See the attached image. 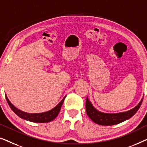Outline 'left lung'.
I'll return each instance as SVG.
<instances>
[{
    "instance_id": "8db88e82",
    "label": "left lung",
    "mask_w": 147,
    "mask_h": 147,
    "mask_svg": "<svg viewBox=\"0 0 147 147\" xmlns=\"http://www.w3.org/2000/svg\"><path fill=\"white\" fill-rule=\"evenodd\" d=\"M142 100H143V98H142L141 101L139 102V104L136 107L132 108V110H128V111L120 112V113L108 114L98 111L92 106V103L88 100L87 98L86 102V113L90 119L96 124L104 126L114 125V124H119L120 122L125 121V120L131 118L139 109L140 106H141Z\"/></svg>"
}]
</instances>
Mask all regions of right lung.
I'll use <instances>...</instances> for the list:
<instances>
[{
    "label": "right lung",
    "mask_w": 147,
    "mask_h": 147,
    "mask_svg": "<svg viewBox=\"0 0 147 147\" xmlns=\"http://www.w3.org/2000/svg\"><path fill=\"white\" fill-rule=\"evenodd\" d=\"M65 97L63 98V99L60 102L59 104H57V106H56L55 108L53 109L49 110L48 112H43V113H27V112H23L21 110L17 109L15 106H14L13 104L11 103V102L9 101V100L8 99L7 96H6V99L9 104L10 108H11L12 110L17 114V116H19L20 118L25 119L26 120H29V121L33 122H38V123H44V122H51L52 120H53L55 118L57 117L59 112L61 110V106L63 103L64 100H65Z\"/></svg>",
    "instance_id": "add662e5"
}]
</instances>
